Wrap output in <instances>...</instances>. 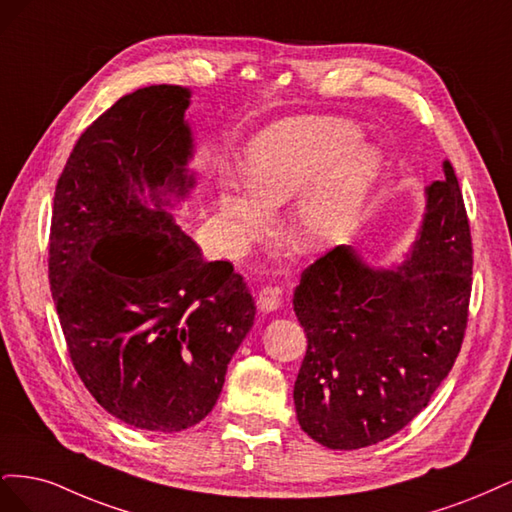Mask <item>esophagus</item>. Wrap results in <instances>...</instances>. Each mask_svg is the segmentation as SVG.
Wrapping results in <instances>:
<instances>
[{"mask_svg":"<svg viewBox=\"0 0 512 512\" xmlns=\"http://www.w3.org/2000/svg\"><path fill=\"white\" fill-rule=\"evenodd\" d=\"M280 294H282V290L275 288V286H265V288H262L258 292V301H256L258 312L260 314H273V312H277V309H280V305H282Z\"/></svg>","mask_w":512,"mask_h":512,"instance_id":"34e87169","label":"esophagus"}]
</instances>
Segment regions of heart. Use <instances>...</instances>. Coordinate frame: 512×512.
Returning a JSON list of instances; mask_svg holds the SVG:
<instances>
[{"label": "heart", "instance_id": "b5f03b06", "mask_svg": "<svg viewBox=\"0 0 512 512\" xmlns=\"http://www.w3.org/2000/svg\"><path fill=\"white\" fill-rule=\"evenodd\" d=\"M361 141V130L337 117H292L260 132L247 147L250 190L220 194L226 239L241 245L258 237L271 211L299 195L286 218L294 250L320 254L342 243L382 175L380 151Z\"/></svg>", "mask_w": 512, "mask_h": 512}]
</instances>
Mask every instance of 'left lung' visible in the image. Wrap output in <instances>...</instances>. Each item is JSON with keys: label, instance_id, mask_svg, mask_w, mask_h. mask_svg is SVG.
I'll return each mask as SVG.
<instances>
[{"label": "left lung", "instance_id": "1", "mask_svg": "<svg viewBox=\"0 0 512 512\" xmlns=\"http://www.w3.org/2000/svg\"><path fill=\"white\" fill-rule=\"evenodd\" d=\"M425 188V215L397 269L352 245L309 265L294 290L307 352L294 382L301 429L333 451L404 429L453 369L468 324L472 237L455 170Z\"/></svg>", "mask_w": 512, "mask_h": 512}]
</instances>
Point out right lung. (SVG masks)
<instances>
[{
	"label": "right lung",
	"instance_id": "obj_1",
	"mask_svg": "<svg viewBox=\"0 0 512 512\" xmlns=\"http://www.w3.org/2000/svg\"><path fill=\"white\" fill-rule=\"evenodd\" d=\"M190 89L119 98L76 141L53 200L49 282L76 374L145 431L213 410L256 307L230 262H207L166 211L194 188Z\"/></svg>",
	"mask_w": 512,
	"mask_h": 512
}]
</instances>
